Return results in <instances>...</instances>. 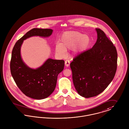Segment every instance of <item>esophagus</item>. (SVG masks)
Returning a JSON list of instances; mask_svg holds the SVG:
<instances>
[{
    "label": "esophagus",
    "mask_w": 129,
    "mask_h": 129,
    "mask_svg": "<svg viewBox=\"0 0 129 129\" xmlns=\"http://www.w3.org/2000/svg\"><path fill=\"white\" fill-rule=\"evenodd\" d=\"M65 65L66 67H68L70 65V61L68 60H66L65 61Z\"/></svg>",
    "instance_id": "1"
}]
</instances>
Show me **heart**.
I'll list each match as a JSON object with an SVG mask.
<instances>
[{
	"mask_svg": "<svg viewBox=\"0 0 129 129\" xmlns=\"http://www.w3.org/2000/svg\"><path fill=\"white\" fill-rule=\"evenodd\" d=\"M90 43L89 37L78 31H69L61 37L60 43L55 45V51L60 56L64 57L67 50L74 48V51L80 53L85 50Z\"/></svg>",
	"mask_w": 129,
	"mask_h": 129,
	"instance_id": "obj_1",
	"label": "heart"
}]
</instances>
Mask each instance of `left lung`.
<instances>
[{
	"mask_svg": "<svg viewBox=\"0 0 129 129\" xmlns=\"http://www.w3.org/2000/svg\"><path fill=\"white\" fill-rule=\"evenodd\" d=\"M96 30V43L76 56L70 63L74 85L78 93L85 98L103 91L113 80L117 70L115 46L103 30L99 28Z\"/></svg>",
	"mask_w": 129,
	"mask_h": 129,
	"instance_id": "8db88e82",
	"label": "left lung"
}]
</instances>
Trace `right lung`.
<instances>
[{
    "label": "right lung",
    "instance_id": "right-lung-1",
    "mask_svg": "<svg viewBox=\"0 0 129 129\" xmlns=\"http://www.w3.org/2000/svg\"><path fill=\"white\" fill-rule=\"evenodd\" d=\"M52 32L51 29H31L16 43L12 51L10 61L12 76L21 91L31 99H44L53 92L58 75L64 69V61L49 58L39 68L31 69L21 58V46L23 41L27 38L33 36L48 37Z\"/></svg>",
    "mask_w": 129,
    "mask_h": 129
}]
</instances>
